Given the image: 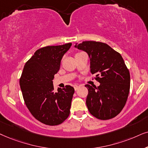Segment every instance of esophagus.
<instances>
[{
  "mask_svg": "<svg viewBox=\"0 0 148 148\" xmlns=\"http://www.w3.org/2000/svg\"><path fill=\"white\" fill-rule=\"evenodd\" d=\"M79 87H80V86H78V85H75L74 86V90H77L78 88H79Z\"/></svg>",
  "mask_w": 148,
  "mask_h": 148,
  "instance_id": "obj_1",
  "label": "esophagus"
}]
</instances>
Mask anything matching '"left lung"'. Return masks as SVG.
<instances>
[{
	"label": "left lung",
	"instance_id": "8db88e82",
	"mask_svg": "<svg viewBox=\"0 0 148 148\" xmlns=\"http://www.w3.org/2000/svg\"><path fill=\"white\" fill-rule=\"evenodd\" d=\"M74 47L87 53L90 72L100 83L97 87L85 85L88 111L100 120L115 117L125 107L130 90V73L123 58L103 42L84 41Z\"/></svg>",
	"mask_w": 148,
	"mask_h": 148
}]
</instances>
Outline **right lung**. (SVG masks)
Returning a JSON list of instances; mask_svg holds the SVG:
<instances>
[{"label":"right lung","mask_w":148,"mask_h":148,"mask_svg":"<svg viewBox=\"0 0 148 148\" xmlns=\"http://www.w3.org/2000/svg\"><path fill=\"white\" fill-rule=\"evenodd\" d=\"M72 43L39 49L25 63L19 79L27 109L47 125L62 124L70 114L74 88L70 85L54 92L53 80L60 70L61 60Z\"/></svg>","instance_id":"right-lung-1"}]
</instances>
